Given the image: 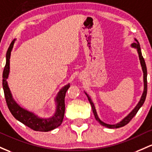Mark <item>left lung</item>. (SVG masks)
Listing matches in <instances>:
<instances>
[{
	"label": "left lung",
	"mask_w": 152,
	"mask_h": 152,
	"mask_svg": "<svg viewBox=\"0 0 152 152\" xmlns=\"http://www.w3.org/2000/svg\"><path fill=\"white\" fill-rule=\"evenodd\" d=\"M135 41L136 42V43H133L132 44H131V47L136 49V50H137V52H138V54H139V59H140L141 65V67H142L143 72H144V92H143V94H142V95H141V98L140 99V100H139V103L137 104V105H136L135 108H134V109H133L132 111H131V113L127 115V116H126L125 118H124L121 121L118 123V124H113V125L107 124H105V123L102 121L99 118L98 116V114H97L96 110H95L94 104H93V102H92L91 99H90L89 95L85 93V95H86L87 97H88V100H89L90 105H91V106H92V109H93V113H94L95 119L98 121L100 125L103 126H105L107 128H109V129H118V128H121V127L124 126L126 125L127 124H129L131 119L134 117V115L137 113V112L139 111V110L140 109L141 107L142 106L143 104H144V101H145V99H146V93H147V69H146V63H145L144 59V57H143L142 54H141L140 44H139V42H138L136 39H135Z\"/></svg>",
	"instance_id": "left-lung-1"
}]
</instances>
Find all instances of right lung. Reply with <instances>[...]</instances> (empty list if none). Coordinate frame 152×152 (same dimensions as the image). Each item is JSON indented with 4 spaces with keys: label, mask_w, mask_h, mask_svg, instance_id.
<instances>
[{
    "label": "right lung",
    "mask_w": 152,
    "mask_h": 152,
    "mask_svg": "<svg viewBox=\"0 0 152 152\" xmlns=\"http://www.w3.org/2000/svg\"><path fill=\"white\" fill-rule=\"evenodd\" d=\"M15 41L16 39L12 41L9 47H8L7 52H6V62L3 72V88L8 108L15 118L33 130L37 131H44V132L53 130L59 126L62 123L64 110H65L64 98H65L67 90L70 85L69 84L65 85L59 90L55 99V102L57 103L55 113L54 114L53 116L48 118L39 117L38 115H35L32 112L28 111L18 105L14 100V99L13 98L11 90L8 88V83L6 81L10 72L11 52L13 47Z\"/></svg>",
    "instance_id": "add662e5"
}]
</instances>
